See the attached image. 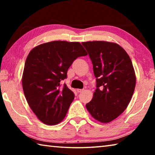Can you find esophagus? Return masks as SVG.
<instances>
[{
    "instance_id": "esophagus-1",
    "label": "esophagus",
    "mask_w": 155,
    "mask_h": 155,
    "mask_svg": "<svg viewBox=\"0 0 155 155\" xmlns=\"http://www.w3.org/2000/svg\"><path fill=\"white\" fill-rule=\"evenodd\" d=\"M83 89H77V92H78V93H81V92H82V91H83Z\"/></svg>"
}]
</instances>
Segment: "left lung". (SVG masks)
<instances>
[{
  "mask_svg": "<svg viewBox=\"0 0 155 155\" xmlns=\"http://www.w3.org/2000/svg\"><path fill=\"white\" fill-rule=\"evenodd\" d=\"M93 64L96 89L86 108L94 119L109 123L124 111L134 92L136 77L130 57L116 43L83 42Z\"/></svg>",
  "mask_w": 155,
  "mask_h": 155,
  "instance_id": "1",
  "label": "left lung"
}]
</instances>
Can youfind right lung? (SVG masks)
<instances>
[{"label":"right lung","mask_w":155,"mask_h":155,"mask_svg":"<svg viewBox=\"0 0 155 155\" xmlns=\"http://www.w3.org/2000/svg\"><path fill=\"white\" fill-rule=\"evenodd\" d=\"M79 42L53 41L37 46L26 59L22 84L30 108L41 122L55 125L66 115L74 94L61 81L78 57L87 55Z\"/></svg>","instance_id":"obj_1"}]
</instances>
